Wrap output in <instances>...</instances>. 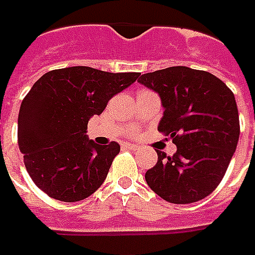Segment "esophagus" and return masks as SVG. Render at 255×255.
Here are the masks:
<instances>
[{"instance_id": "34e87169", "label": "esophagus", "mask_w": 255, "mask_h": 255, "mask_svg": "<svg viewBox=\"0 0 255 255\" xmlns=\"http://www.w3.org/2000/svg\"><path fill=\"white\" fill-rule=\"evenodd\" d=\"M124 147L128 148V149H131V151H136V149H138V145H136V144H131V142H125Z\"/></svg>"}]
</instances>
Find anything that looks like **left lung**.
Masks as SVG:
<instances>
[{
  "label": "left lung",
  "mask_w": 255,
  "mask_h": 255,
  "mask_svg": "<svg viewBox=\"0 0 255 255\" xmlns=\"http://www.w3.org/2000/svg\"><path fill=\"white\" fill-rule=\"evenodd\" d=\"M138 82L159 95L165 111L158 130L177 145L173 156L156 149L145 181L170 203L203 199L221 182L239 140L232 90L216 75L184 66L142 74Z\"/></svg>",
  "instance_id": "obj_1"
}]
</instances>
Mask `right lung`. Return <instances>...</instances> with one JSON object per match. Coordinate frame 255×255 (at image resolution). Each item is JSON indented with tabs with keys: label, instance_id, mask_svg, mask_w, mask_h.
Masks as SVG:
<instances>
[{
	"label": "right lung",
	"instance_id": "add662e5",
	"mask_svg": "<svg viewBox=\"0 0 255 255\" xmlns=\"http://www.w3.org/2000/svg\"><path fill=\"white\" fill-rule=\"evenodd\" d=\"M138 75L77 66L52 70L32 85L19 111L17 142L38 188L61 202H78L100 188L121 147L89 140L88 122Z\"/></svg>",
	"mask_w": 255,
	"mask_h": 255
}]
</instances>
